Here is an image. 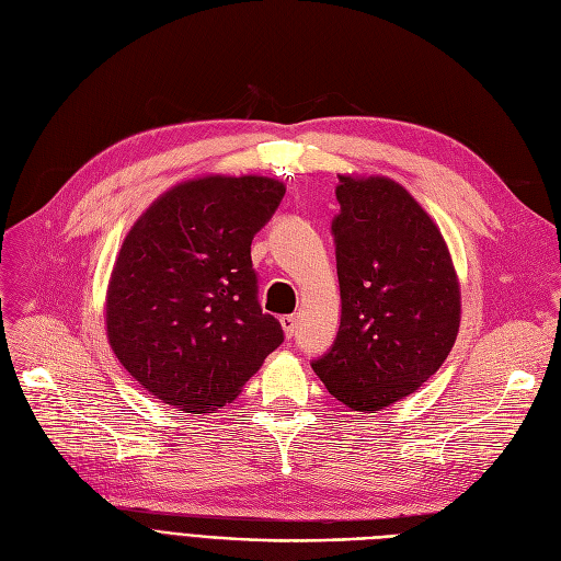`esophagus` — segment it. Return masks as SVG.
I'll use <instances>...</instances> for the list:
<instances>
[{
    "instance_id": "esophagus-1",
    "label": "esophagus",
    "mask_w": 561,
    "mask_h": 561,
    "mask_svg": "<svg viewBox=\"0 0 561 561\" xmlns=\"http://www.w3.org/2000/svg\"><path fill=\"white\" fill-rule=\"evenodd\" d=\"M280 324H283V331H285V339L289 341L297 331V318L295 316H283L280 318Z\"/></svg>"
}]
</instances>
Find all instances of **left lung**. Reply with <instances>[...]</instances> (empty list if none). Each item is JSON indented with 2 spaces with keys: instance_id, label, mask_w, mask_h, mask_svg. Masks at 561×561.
<instances>
[{
  "instance_id": "obj_1",
  "label": "left lung",
  "mask_w": 561,
  "mask_h": 561,
  "mask_svg": "<svg viewBox=\"0 0 561 561\" xmlns=\"http://www.w3.org/2000/svg\"><path fill=\"white\" fill-rule=\"evenodd\" d=\"M335 199L341 329L312 370L343 405L377 412L414 393L449 356L460 285L439 228L393 179L339 174Z\"/></svg>"
}]
</instances>
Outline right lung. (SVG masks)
<instances>
[{
	"instance_id": "obj_1",
	"label": "right lung",
	"mask_w": 561,
	"mask_h": 561,
	"mask_svg": "<svg viewBox=\"0 0 561 561\" xmlns=\"http://www.w3.org/2000/svg\"><path fill=\"white\" fill-rule=\"evenodd\" d=\"M283 195L268 176H199L153 199L126 234L107 285V341L151 396L214 412L283 343L251 260Z\"/></svg>"
}]
</instances>
